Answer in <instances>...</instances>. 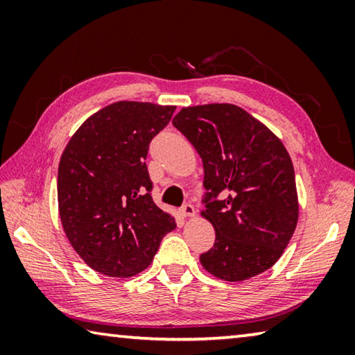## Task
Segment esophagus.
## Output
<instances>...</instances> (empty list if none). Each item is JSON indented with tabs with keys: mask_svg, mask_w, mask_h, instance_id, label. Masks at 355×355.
<instances>
[{
	"mask_svg": "<svg viewBox=\"0 0 355 355\" xmlns=\"http://www.w3.org/2000/svg\"><path fill=\"white\" fill-rule=\"evenodd\" d=\"M180 213H182L183 218H194L196 216V208L191 205V203H186V205L182 207V209H180Z\"/></svg>",
	"mask_w": 355,
	"mask_h": 355,
	"instance_id": "1",
	"label": "esophagus"
}]
</instances>
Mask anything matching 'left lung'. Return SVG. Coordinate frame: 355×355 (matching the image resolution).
<instances>
[{
    "label": "left lung",
    "mask_w": 355,
    "mask_h": 355,
    "mask_svg": "<svg viewBox=\"0 0 355 355\" xmlns=\"http://www.w3.org/2000/svg\"><path fill=\"white\" fill-rule=\"evenodd\" d=\"M203 163L208 191L200 214L214 245L200 255L207 271L243 282L268 271L290 243L299 219L291 156L266 125L232 103L182 107L172 120ZM211 196L219 201L211 202Z\"/></svg>",
    "instance_id": "obj_1"
}]
</instances>
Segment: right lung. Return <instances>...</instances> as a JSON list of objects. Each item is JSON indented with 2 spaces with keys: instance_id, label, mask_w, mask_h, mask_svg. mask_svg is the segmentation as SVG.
Segmentation results:
<instances>
[{
  "instance_id": "right-lung-1",
  "label": "right lung",
  "mask_w": 355,
  "mask_h": 355,
  "mask_svg": "<svg viewBox=\"0 0 355 355\" xmlns=\"http://www.w3.org/2000/svg\"><path fill=\"white\" fill-rule=\"evenodd\" d=\"M175 106L116 101L83 122L58 169L65 236L84 263L110 277H133L153 261L173 216L155 205L148 144Z\"/></svg>"
}]
</instances>
